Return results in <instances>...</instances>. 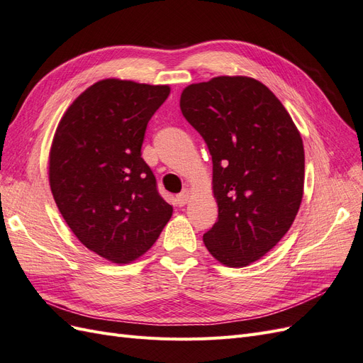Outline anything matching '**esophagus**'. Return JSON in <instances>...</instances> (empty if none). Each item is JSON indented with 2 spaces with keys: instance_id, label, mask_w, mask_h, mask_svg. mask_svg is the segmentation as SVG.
I'll use <instances>...</instances> for the list:
<instances>
[{
  "instance_id": "esophagus-1",
  "label": "esophagus",
  "mask_w": 363,
  "mask_h": 363,
  "mask_svg": "<svg viewBox=\"0 0 363 363\" xmlns=\"http://www.w3.org/2000/svg\"><path fill=\"white\" fill-rule=\"evenodd\" d=\"M189 196H191V192H189L188 189L182 191V192L177 195V204H179V206H184L186 203L189 201Z\"/></svg>"
}]
</instances>
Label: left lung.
Instances as JSON below:
<instances>
[{"mask_svg":"<svg viewBox=\"0 0 363 363\" xmlns=\"http://www.w3.org/2000/svg\"><path fill=\"white\" fill-rule=\"evenodd\" d=\"M180 108L213 163L218 221L204 233V245L227 267L250 265L279 244L298 212L301 136L279 98L250 77L191 84Z\"/></svg>","mask_w":363,"mask_h":363,"instance_id":"left-lung-1","label":"left lung"}]
</instances>
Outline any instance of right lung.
<instances>
[{"instance_id": "add662e5", "label": "right lung", "mask_w": 363, "mask_h": 363, "mask_svg": "<svg viewBox=\"0 0 363 363\" xmlns=\"http://www.w3.org/2000/svg\"><path fill=\"white\" fill-rule=\"evenodd\" d=\"M169 86L107 79L63 115L50 151V186L80 242L113 263H128L156 242L172 215L142 159L148 121Z\"/></svg>"}]
</instances>
